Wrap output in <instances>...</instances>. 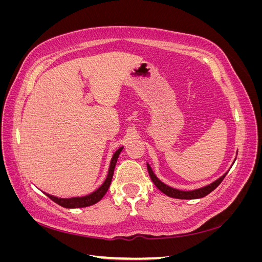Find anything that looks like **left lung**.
Here are the masks:
<instances>
[{"label": "left lung", "instance_id": "obj_1", "mask_svg": "<svg viewBox=\"0 0 262 262\" xmlns=\"http://www.w3.org/2000/svg\"><path fill=\"white\" fill-rule=\"evenodd\" d=\"M234 164V163H233ZM147 166V170H148V175L152 179V181L154 182V185L157 187V189H160L163 193H165L166 195H168L170 198H175V199H186V200H191V199H200V198H203L205 195H208L210 192H212L214 189H215L223 179L225 178V176L227 175L226 171L223 176L220 177L219 179H216L215 181H213L212 184L199 188V189H194V190H190V191H184V190H178L175 188H171L167 185H165L164 182H162L160 179H158L155 173L153 172L152 168H150V166L148 164H146Z\"/></svg>", "mask_w": 262, "mask_h": 262}]
</instances>
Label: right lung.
Instances as JSON below:
<instances>
[{
    "mask_svg": "<svg viewBox=\"0 0 262 262\" xmlns=\"http://www.w3.org/2000/svg\"><path fill=\"white\" fill-rule=\"evenodd\" d=\"M123 149V146H121L119 149H117L113 158L112 162H110V166H109V170H108V175L107 178L105 179L104 184H102L97 190H95L94 192H92L91 194H87L84 196H73V198H68V199H64V198H58L54 196L51 194L46 193L47 196H49L50 199L58 203L59 205L63 208L67 209H75V208H85V207H90V205H93L95 203H97L98 201H100L102 199V196L106 194V192L108 191V188L112 184V179L114 176V170L116 167V163L118 161L119 154L121 153V150Z\"/></svg>",
    "mask_w": 262,
    "mask_h": 262,
    "instance_id": "1",
    "label": "right lung"
}]
</instances>
